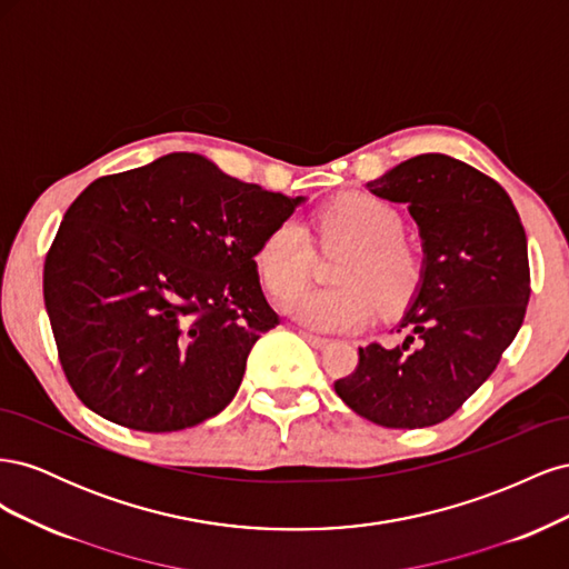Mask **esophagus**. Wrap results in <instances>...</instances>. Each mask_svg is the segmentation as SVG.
Returning a JSON list of instances; mask_svg holds the SVG:
<instances>
[{
  "label": "esophagus",
  "instance_id": "1",
  "mask_svg": "<svg viewBox=\"0 0 569 569\" xmlns=\"http://www.w3.org/2000/svg\"><path fill=\"white\" fill-rule=\"evenodd\" d=\"M301 337L308 341V343H311V347H316V349H325L327 347V343H330V339H327V337H320V335H313V332H301Z\"/></svg>",
  "mask_w": 569,
  "mask_h": 569
}]
</instances>
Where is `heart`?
Listing matches in <instances>:
<instances>
[{
  "label": "heart",
  "instance_id": "1",
  "mask_svg": "<svg viewBox=\"0 0 569 569\" xmlns=\"http://www.w3.org/2000/svg\"><path fill=\"white\" fill-rule=\"evenodd\" d=\"M325 242L353 244L337 272L341 287L308 289L287 303L289 316L316 332H353L377 311L396 308L412 295L420 263L401 237L403 218L396 206L363 192H349L327 203L318 216ZM256 266L272 297L287 299L306 284L313 249L297 220L274 226L256 251Z\"/></svg>",
  "mask_w": 569,
  "mask_h": 569
}]
</instances>
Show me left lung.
<instances>
[{
	"label": "left lung",
	"instance_id": "left-lung-1",
	"mask_svg": "<svg viewBox=\"0 0 569 569\" xmlns=\"http://www.w3.org/2000/svg\"><path fill=\"white\" fill-rule=\"evenodd\" d=\"M368 189L408 206L425 261L399 322L403 343L358 349L335 391L375 425L432 427L489 380L520 332L531 295L527 234L506 189L446 153L412 157Z\"/></svg>",
	"mask_w": 569,
	"mask_h": 569
}]
</instances>
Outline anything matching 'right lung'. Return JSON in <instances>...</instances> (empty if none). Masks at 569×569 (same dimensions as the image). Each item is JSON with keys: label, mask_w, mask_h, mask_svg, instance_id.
<instances>
[{"label": "right lung", "mask_w": 569, "mask_h": 569, "mask_svg": "<svg viewBox=\"0 0 569 569\" xmlns=\"http://www.w3.org/2000/svg\"><path fill=\"white\" fill-rule=\"evenodd\" d=\"M301 201L199 153L94 180L44 258V306L78 399L137 432L218 416L256 339L280 325L253 256Z\"/></svg>", "instance_id": "obj_1"}]
</instances>
